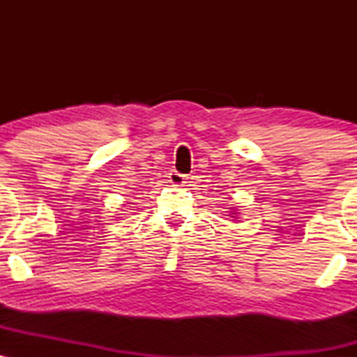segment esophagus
<instances>
[{"instance_id":"34e87169","label":"esophagus","mask_w":357,"mask_h":357,"mask_svg":"<svg viewBox=\"0 0 357 357\" xmlns=\"http://www.w3.org/2000/svg\"><path fill=\"white\" fill-rule=\"evenodd\" d=\"M186 179H188V176L178 173V171H173V173H169V181L173 184H178V186H179V184L186 183Z\"/></svg>"}]
</instances>
